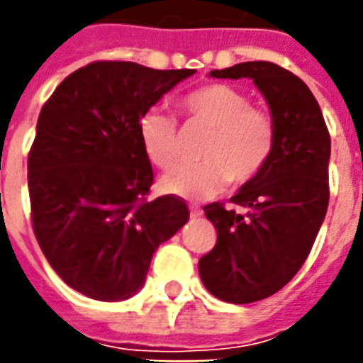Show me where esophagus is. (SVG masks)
Returning a JSON list of instances; mask_svg holds the SVG:
<instances>
[{
    "label": "esophagus",
    "mask_w": 363,
    "mask_h": 363,
    "mask_svg": "<svg viewBox=\"0 0 363 363\" xmlns=\"http://www.w3.org/2000/svg\"><path fill=\"white\" fill-rule=\"evenodd\" d=\"M190 216H192V218H200V216H202V208L190 204Z\"/></svg>",
    "instance_id": "esophagus-1"
}]
</instances>
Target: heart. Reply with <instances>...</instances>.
<instances>
[{"instance_id":"obj_1","label":"heart","mask_w":363,"mask_h":363,"mask_svg":"<svg viewBox=\"0 0 363 363\" xmlns=\"http://www.w3.org/2000/svg\"><path fill=\"white\" fill-rule=\"evenodd\" d=\"M186 130H210L200 150L202 163L186 165L163 179V189L177 196L204 200L228 182L251 184L264 173L278 142V124L264 108L252 106L249 93L229 83H208L179 99ZM138 135L151 163L161 171L179 165L182 155L177 118L161 111L143 112Z\"/></svg>"}]
</instances>
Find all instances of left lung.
<instances>
[{
  "label": "left lung",
  "instance_id": "left-lung-1",
  "mask_svg": "<svg viewBox=\"0 0 363 363\" xmlns=\"http://www.w3.org/2000/svg\"><path fill=\"white\" fill-rule=\"evenodd\" d=\"M212 77H251L270 104L278 142L259 179L229 202L204 206L218 241L198 262L208 291L228 303H252L280 291L309 257L328 208L330 135L309 87L272 62L213 69Z\"/></svg>",
  "mask_w": 363,
  "mask_h": 363
}]
</instances>
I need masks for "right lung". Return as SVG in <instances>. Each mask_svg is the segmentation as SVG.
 <instances>
[{
  "mask_svg": "<svg viewBox=\"0 0 363 363\" xmlns=\"http://www.w3.org/2000/svg\"><path fill=\"white\" fill-rule=\"evenodd\" d=\"M192 74L99 60L43 104L27 163L30 221L50 267L83 296H134L159 245L189 221L181 196L150 198L138 120Z\"/></svg>",
  "mask_w": 363,
  "mask_h": 363,
  "instance_id": "1",
  "label": "right lung"
}]
</instances>
